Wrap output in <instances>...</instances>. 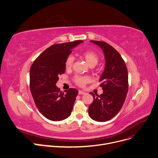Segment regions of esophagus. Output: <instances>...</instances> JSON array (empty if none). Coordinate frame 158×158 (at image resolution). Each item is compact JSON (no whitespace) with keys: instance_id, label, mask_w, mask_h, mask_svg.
<instances>
[{"instance_id":"1","label":"esophagus","mask_w":158,"mask_h":158,"mask_svg":"<svg viewBox=\"0 0 158 158\" xmlns=\"http://www.w3.org/2000/svg\"><path fill=\"white\" fill-rule=\"evenodd\" d=\"M86 94L85 92H84L81 90H79V94Z\"/></svg>"}]
</instances>
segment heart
Returning <instances> with one entry per match:
<instances>
[{
	"label": "heart",
	"mask_w": 158,
	"mask_h": 158,
	"mask_svg": "<svg viewBox=\"0 0 158 158\" xmlns=\"http://www.w3.org/2000/svg\"><path fill=\"white\" fill-rule=\"evenodd\" d=\"M82 56L85 59L87 64L90 67H94V65H96L99 60L98 54L96 51L92 50H86L84 51L82 53ZM74 60L75 58L72 55H69L67 57L65 61V66L66 69H70L72 68ZM73 81H74L77 85L81 87H84L86 84L90 82L91 79L88 76H76L73 78Z\"/></svg>",
	"instance_id": "1"
}]
</instances>
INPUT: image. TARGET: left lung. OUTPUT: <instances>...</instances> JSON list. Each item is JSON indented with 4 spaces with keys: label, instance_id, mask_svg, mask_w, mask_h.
I'll return each mask as SVG.
<instances>
[{
    "label": "left lung",
    "instance_id": "left-lung-1",
    "mask_svg": "<svg viewBox=\"0 0 158 158\" xmlns=\"http://www.w3.org/2000/svg\"><path fill=\"white\" fill-rule=\"evenodd\" d=\"M99 46L104 52L106 67L102 75L100 95L90 93L93 102L89 105L88 114L91 119L98 122L112 119L120 111L128 91V69L119 52L104 41L91 40Z\"/></svg>",
    "mask_w": 158,
    "mask_h": 158
}]
</instances>
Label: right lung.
<instances>
[{
  "label": "right lung",
  "mask_w": 158,
  "mask_h": 158,
  "mask_svg": "<svg viewBox=\"0 0 158 158\" xmlns=\"http://www.w3.org/2000/svg\"><path fill=\"white\" fill-rule=\"evenodd\" d=\"M82 42L78 40L52 45L42 52L30 67V92L39 112L49 120H64L72 112L77 89L70 88L62 92L56 83L65 72V61L72 48Z\"/></svg>",
  "instance_id": "obj_1"
}]
</instances>
